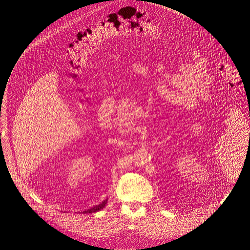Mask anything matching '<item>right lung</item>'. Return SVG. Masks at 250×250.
<instances>
[{"mask_svg":"<svg viewBox=\"0 0 250 250\" xmlns=\"http://www.w3.org/2000/svg\"><path fill=\"white\" fill-rule=\"evenodd\" d=\"M106 201L108 200H104V202H102L100 205H98V206H95V207H93V208H89L88 210H85L84 212H86V213H92V212H96V211H99L100 209H102L105 205H106Z\"/></svg>","mask_w":250,"mask_h":250,"instance_id":"add662e5","label":"right lung"}]
</instances>
